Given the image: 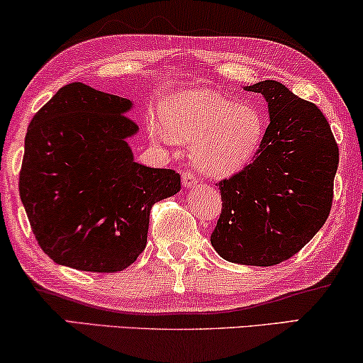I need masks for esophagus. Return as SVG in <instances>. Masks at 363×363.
<instances>
[{
	"label": "esophagus",
	"instance_id": "obj_1",
	"mask_svg": "<svg viewBox=\"0 0 363 363\" xmlns=\"http://www.w3.org/2000/svg\"><path fill=\"white\" fill-rule=\"evenodd\" d=\"M196 180H199V178H196V175L193 172L183 173V186H185V188H190V186L195 185Z\"/></svg>",
	"mask_w": 363,
	"mask_h": 363
}]
</instances>
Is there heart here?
Listing matches in <instances>:
<instances>
[{
	"label": "heart",
	"mask_w": 363,
	"mask_h": 363,
	"mask_svg": "<svg viewBox=\"0 0 363 363\" xmlns=\"http://www.w3.org/2000/svg\"><path fill=\"white\" fill-rule=\"evenodd\" d=\"M162 118L164 126L153 125V135L193 143V162L211 177L242 170L265 133V121L253 103L237 105L205 88L173 93L162 108Z\"/></svg>",
	"instance_id": "obj_1"
}]
</instances>
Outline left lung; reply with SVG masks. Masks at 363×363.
Instances as JSON below:
<instances>
[{
	"label": "left lung",
	"mask_w": 363,
	"mask_h": 363,
	"mask_svg": "<svg viewBox=\"0 0 363 363\" xmlns=\"http://www.w3.org/2000/svg\"><path fill=\"white\" fill-rule=\"evenodd\" d=\"M268 103L253 162L218 183L222 213L210 242L232 263L272 267L302 250L332 208L338 147L317 105L274 79L245 86Z\"/></svg>",
	"instance_id": "left-lung-1"
}]
</instances>
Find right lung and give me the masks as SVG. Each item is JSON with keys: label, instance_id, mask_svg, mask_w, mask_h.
<instances>
[{"label": "right lung", "instance_id": "1", "mask_svg": "<svg viewBox=\"0 0 363 363\" xmlns=\"http://www.w3.org/2000/svg\"><path fill=\"white\" fill-rule=\"evenodd\" d=\"M133 103L69 83L33 116L20 196L46 255L83 272L125 270L147 247L150 210L180 191V175L133 160Z\"/></svg>", "mask_w": 363, "mask_h": 363}]
</instances>
